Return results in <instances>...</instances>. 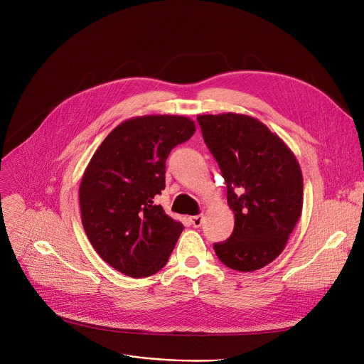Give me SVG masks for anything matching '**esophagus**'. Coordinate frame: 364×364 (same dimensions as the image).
<instances>
[{"label":"esophagus","instance_id":"1","mask_svg":"<svg viewBox=\"0 0 364 364\" xmlns=\"http://www.w3.org/2000/svg\"><path fill=\"white\" fill-rule=\"evenodd\" d=\"M202 221H203V215L202 214L195 215V217H190V223H192L193 227H200Z\"/></svg>","mask_w":364,"mask_h":364}]
</instances>
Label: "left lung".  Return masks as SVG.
I'll return each mask as SVG.
<instances>
[{
	"label": "left lung",
	"mask_w": 364,
	"mask_h": 364,
	"mask_svg": "<svg viewBox=\"0 0 364 364\" xmlns=\"http://www.w3.org/2000/svg\"><path fill=\"white\" fill-rule=\"evenodd\" d=\"M198 121L235 214V230L214 245L215 254L233 270H259L283 252L301 217V166L289 146L250 114H199Z\"/></svg>",
	"instance_id": "1"
}]
</instances>
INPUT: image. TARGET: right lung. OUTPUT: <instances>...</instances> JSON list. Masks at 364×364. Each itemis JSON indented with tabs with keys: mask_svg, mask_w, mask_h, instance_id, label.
I'll use <instances>...</instances> for the list:
<instances>
[{
	"mask_svg": "<svg viewBox=\"0 0 364 364\" xmlns=\"http://www.w3.org/2000/svg\"><path fill=\"white\" fill-rule=\"evenodd\" d=\"M195 131L181 114H144L114 127L94 151L80 184L81 218L114 270L149 277L166 264L184 225L153 199L165 188L169 151Z\"/></svg>",
	"mask_w": 364,
	"mask_h": 364,
	"instance_id": "1",
	"label": "right lung"
}]
</instances>
